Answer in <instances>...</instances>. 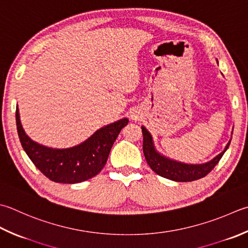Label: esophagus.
Instances as JSON below:
<instances>
[{
  "mask_svg": "<svg viewBox=\"0 0 248 248\" xmlns=\"http://www.w3.org/2000/svg\"><path fill=\"white\" fill-rule=\"evenodd\" d=\"M131 118H132V119H137L138 116L135 115V114H131Z\"/></svg>",
  "mask_w": 248,
  "mask_h": 248,
  "instance_id": "34e87169",
  "label": "esophagus"
}]
</instances>
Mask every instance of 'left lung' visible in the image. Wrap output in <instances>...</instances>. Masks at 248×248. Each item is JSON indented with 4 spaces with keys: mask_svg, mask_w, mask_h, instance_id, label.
<instances>
[{
    "mask_svg": "<svg viewBox=\"0 0 248 248\" xmlns=\"http://www.w3.org/2000/svg\"><path fill=\"white\" fill-rule=\"evenodd\" d=\"M217 63L218 60L216 59ZM143 131V152L144 156L148 166L155 173L164 178L171 179L174 182H192L197 181L199 178L206 176L210 173L216 164L219 162L221 157L224 156L226 150L230 145L231 140L226 145L225 149L217 155L215 158H213L210 161L200 164H191L185 163L181 161H176L169 157L163 156L161 153H159L155 147L154 139L149 131L142 125ZM232 138V137H231Z\"/></svg>",
    "mask_w": 248,
    "mask_h": 248,
    "instance_id": "obj_1",
    "label": "left lung"
}]
</instances>
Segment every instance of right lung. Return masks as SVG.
I'll list each match as a JSON object with an SVG mask.
<instances>
[{"instance_id": "obj_1", "label": "right lung", "mask_w": 248, "mask_h": 248, "mask_svg": "<svg viewBox=\"0 0 248 248\" xmlns=\"http://www.w3.org/2000/svg\"><path fill=\"white\" fill-rule=\"evenodd\" d=\"M129 119L123 118L106 124L84 142L69 148H52L33 140L23 130L16 108L18 137L22 148L35 167L52 182L76 184L92 178L101 172L121 129Z\"/></svg>"}]
</instances>
